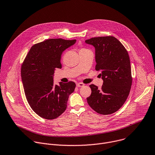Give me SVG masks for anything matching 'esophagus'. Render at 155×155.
Instances as JSON below:
<instances>
[{
	"mask_svg": "<svg viewBox=\"0 0 155 155\" xmlns=\"http://www.w3.org/2000/svg\"><path fill=\"white\" fill-rule=\"evenodd\" d=\"M76 86L78 87H84V84L82 82H79V83H77L76 84Z\"/></svg>",
	"mask_w": 155,
	"mask_h": 155,
	"instance_id": "1",
	"label": "esophagus"
}]
</instances>
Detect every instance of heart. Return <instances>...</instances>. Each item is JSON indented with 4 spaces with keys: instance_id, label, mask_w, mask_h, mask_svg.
<instances>
[{
    "instance_id": "1",
    "label": "heart",
    "mask_w": 155,
    "mask_h": 155,
    "mask_svg": "<svg viewBox=\"0 0 155 155\" xmlns=\"http://www.w3.org/2000/svg\"><path fill=\"white\" fill-rule=\"evenodd\" d=\"M82 49H81V50H82Z\"/></svg>"
}]
</instances>
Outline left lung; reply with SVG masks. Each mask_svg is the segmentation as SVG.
Listing matches in <instances>:
<instances>
[{"label": "left lung", "mask_w": 155, "mask_h": 155, "mask_svg": "<svg viewBox=\"0 0 155 155\" xmlns=\"http://www.w3.org/2000/svg\"><path fill=\"white\" fill-rule=\"evenodd\" d=\"M85 43L95 49L97 71L103 80L101 88L90 85L91 94L87 98L88 105L102 115L117 111L126 101L132 85L128 53L119 40L112 36L94 37Z\"/></svg>", "instance_id": "1"}]
</instances>
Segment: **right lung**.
<instances>
[{"instance_id": "obj_1", "label": "right lung", "mask_w": 155, "mask_h": 155, "mask_svg": "<svg viewBox=\"0 0 155 155\" xmlns=\"http://www.w3.org/2000/svg\"><path fill=\"white\" fill-rule=\"evenodd\" d=\"M76 40L48 39L30 48L21 66V78L26 99L32 110L40 117L52 120L67 109L69 95L76 84H54L56 68H61V55Z\"/></svg>"}]
</instances>
